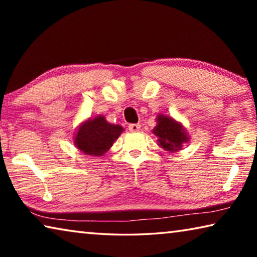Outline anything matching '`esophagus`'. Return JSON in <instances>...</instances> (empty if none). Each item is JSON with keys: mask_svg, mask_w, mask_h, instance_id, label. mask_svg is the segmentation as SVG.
<instances>
[{"mask_svg": "<svg viewBox=\"0 0 257 257\" xmlns=\"http://www.w3.org/2000/svg\"><path fill=\"white\" fill-rule=\"evenodd\" d=\"M129 130L132 133H137L141 130V124L138 123H133V124H129Z\"/></svg>", "mask_w": 257, "mask_h": 257, "instance_id": "1", "label": "esophagus"}]
</instances>
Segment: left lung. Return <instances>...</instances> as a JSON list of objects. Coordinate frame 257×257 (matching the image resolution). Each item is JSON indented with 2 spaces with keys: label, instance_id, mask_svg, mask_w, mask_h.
Instances as JSON below:
<instances>
[{
  "label": "left lung",
  "instance_id": "1",
  "mask_svg": "<svg viewBox=\"0 0 257 257\" xmlns=\"http://www.w3.org/2000/svg\"><path fill=\"white\" fill-rule=\"evenodd\" d=\"M152 133L155 135L156 142L161 149L170 153L180 151L182 145L188 143L190 139L181 122L175 120L172 116L164 114H158L156 116V125Z\"/></svg>",
  "mask_w": 257,
  "mask_h": 257
}]
</instances>
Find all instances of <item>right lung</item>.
<instances>
[{
  "mask_svg": "<svg viewBox=\"0 0 257 257\" xmlns=\"http://www.w3.org/2000/svg\"><path fill=\"white\" fill-rule=\"evenodd\" d=\"M119 124L107 122L103 115L88 118L81 122L73 137V144L86 155L102 156L123 132Z\"/></svg>",
  "mask_w": 257,
  "mask_h": 257,
  "instance_id": "1",
  "label": "right lung"
}]
</instances>
